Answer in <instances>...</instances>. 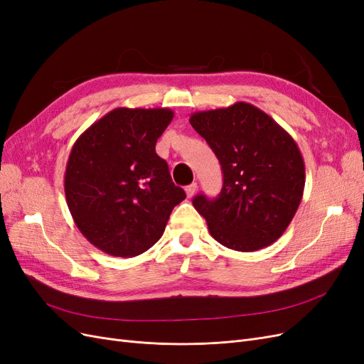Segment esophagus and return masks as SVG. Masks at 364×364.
Instances as JSON below:
<instances>
[{"mask_svg":"<svg viewBox=\"0 0 364 364\" xmlns=\"http://www.w3.org/2000/svg\"><path fill=\"white\" fill-rule=\"evenodd\" d=\"M196 191H197V183H196V182L190 183V185L185 188V193H186V196H188V197H193V196L196 194Z\"/></svg>","mask_w":364,"mask_h":364,"instance_id":"esophagus-1","label":"esophagus"}]
</instances>
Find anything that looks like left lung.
<instances>
[{
  "mask_svg": "<svg viewBox=\"0 0 364 364\" xmlns=\"http://www.w3.org/2000/svg\"><path fill=\"white\" fill-rule=\"evenodd\" d=\"M190 123L223 170L217 199L203 194L193 199L209 234L238 252L274 243L293 220L305 186L304 158L291 135L245 102L194 112Z\"/></svg>",
  "mask_w": 364,
  "mask_h": 364,
  "instance_id": "8db88e82",
  "label": "left lung"
}]
</instances>
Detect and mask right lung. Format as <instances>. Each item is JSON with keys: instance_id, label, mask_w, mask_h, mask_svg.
Listing matches in <instances>:
<instances>
[{"instance_id": "obj_1", "label": "right lung", "mask_w": 364, "mask_h": 364, "mask_svg": "<svg viewBox=\"0 0 364 364\" xmlns=\"http://www.w3.org/2000/svg\"><path fill=\"white\" fill-rule=\"evenodd\" d=\"M173 117L167 107H117L74 142L65 197L83 237L109 255L132 258L150 249L186 197L155 150Z\"/></svg>"}]
</instances>
